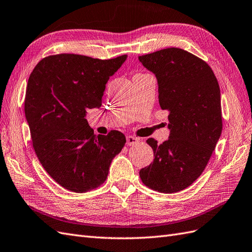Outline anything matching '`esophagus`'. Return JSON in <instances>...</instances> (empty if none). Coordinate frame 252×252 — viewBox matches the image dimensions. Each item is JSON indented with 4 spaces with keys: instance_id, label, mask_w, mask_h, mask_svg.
I'll return each mask as SVG.
<instances>
[{
    "instance_id": "34e87169",
    "label": "esophagus",
    "mask_w": 252,
    "mask_h": 252,
    "mask_svg": "<svg viewBox=\"0 0 252 252\" xmlns=\"http://www.w3.org/2000/svg\"><path fill=\"white\" fill-rule=\"evenodd\" d=\"M126 141H127V145L131 146V145H135V144H137V143H138L140 140H139L138 138L132 137V135H127Z\"/></svg>"
}]
</instances>
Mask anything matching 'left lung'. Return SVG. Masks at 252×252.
I'll return each instance as SVG.
<instances>
[{"label": "left lung", "instance_id": "left-lung-1", "mask_svg": "<svg viewBox=\"0 0 252 252\" xmlns=\"http://www.w3.org/2000/svg\"><path fill=\"white\" fill-rule=\"evenodd\" d=\"M139 60L157 78L159 104L168 111L169 129L168 140L162 144L153 138L146 141L154 161L141 169L140 177L155 191L179 192L201 175L220 138V86L205 61L178 47Z\"/></svg>", "mask_w": 252, "mask_h": 252}]
</instances>
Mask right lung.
<instances>
[{
	"label": "right lung",
	"mask_w": 252,
	"mask_h": 252,
	"mask_svg": "<svg viewBox=\"0 0 252 252\" xmlns=\"http://www.w3.org/2000/svg\"><path fill=\"white\" fill-rule=\"evenodd\" d=\"M126 59L58 54L39 61L29 78L24 110L33 149L46 173L69 191L104 183L125 145L118 130L94 134L86 117L101 106L106 84Z\"/></svg>",
	"instance_id": "1"
}]
</instances>
